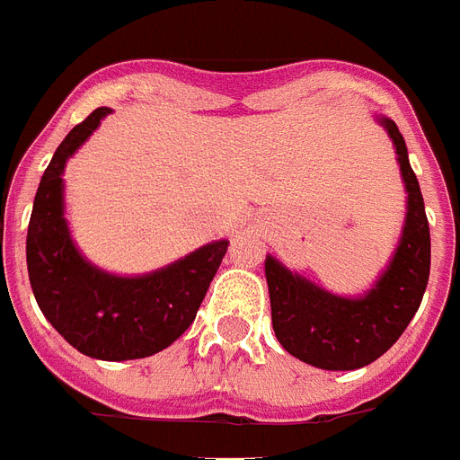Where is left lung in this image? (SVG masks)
Returning a JSON list of instances; mask_svg holds the SVG:
<instances>
[{
    "label": "left lung",
    "instance_id": "left-lung-1",
    "mask_svg": "<svg viewBox=\"0 0 460 460\" xmlns=\"http://www.w3.org/2000/svg\"><path fill=\"white\" fill-rule=\"evenodd\" d=\"M388 128L409 192V211L393 263L364 298H341L265 258L272 329L284 350L329 371L367 367L388 352L419 310L430 277V227L407 143L393 119Z\"/></svg>",
    "mask_w": 460,
    "mask_h": 460
}]
</instances>
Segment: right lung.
Returning <instances> with one entry per match:
<instances>
[{
    "label": "right lung",
    "mask_w": 460,
    "mask_h": 460,
    "mask_svg": "<svg viewBox=\"0 0 460 460\" xmlns=\"http://www.w3.org/2000/svg\"><path fill=\"white\" fill-rule=\"evenodd\" d=\"M93 110L72 128L47 166L28 226V272L34 298L53 329L89 358L121 362L164 350L195 322L227 242H214L146 277L96 270L72 244L63 218V169L108 115Z\"/></svg>",
    "instance_id": "add662e5"
}]
</instances>
